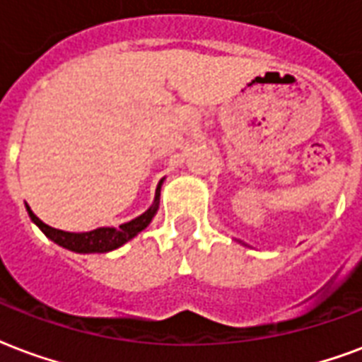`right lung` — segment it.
Masks as SVG:
<instances>
[{
	"instance_id": "obj_1",
	"label": "right lung",
	"mask_w": 362,
	"mask_h": 362,
	"mask_svg": "<svg viewBox=\"0 0 362 362\" xmlns=\"http://www.w3.org/2000/svg\"><path fill=\"white\" fill-rule=\"evenodd\" d=\"M161 184L163 180L157 184L156 189V199H153V205L148 209L146 212H142L140 216H136L131 222L127 224H121L119 228H96L93 231H85V233H71V231H62L57 230V228H51L47 226L45 222H41L40 218L35 216L32 209L26 205V211L32 218L37 228H40L43 233H45L51 241H54L60 247L68 248V250H74V252H110V250H115L119 248L121 245H125L127 241H131L132 237L138 235L140 231L146 230L150 222L156 216L157 209H159V195H161Z\"/></svg>"
}]
</instances>
